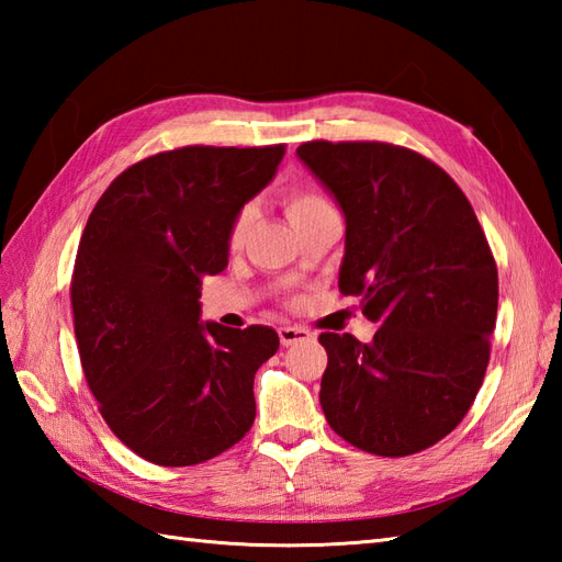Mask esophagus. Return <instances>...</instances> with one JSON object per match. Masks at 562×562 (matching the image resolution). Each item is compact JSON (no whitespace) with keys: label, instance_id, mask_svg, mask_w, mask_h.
<instances>
[{"label":"esophagus","instance_id":"34e87169","mask_svg":"<svg viewBox=\"0 0 562 562\" xmlns=\"http://www.w3.org/2000/svg\"><path fill=\"white\" fill-rule=\"evenodd\" d=\"M278 336H280L282 345H296V342L312 338V330H306L302 326H282L278 330Z\"/></svg>","mask_w":562,"mask_h":562}]
</instances>
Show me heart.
Returning a JSON list of instances; mask_svg holds the SVG:
<instances>
[{
    "instance_id": "heart-1",
    "label": "heart",
    "mask_w": 562,
    "mask_h": 562,
    "mask_svg": "<svg viewBox=\"0 0 562 562\" xmlns=\"http://www.w3.org/2000/svg\"><path fill=\"white\" fill-rule=\"evenodd\" d=\"M284 207H288V214H290L294 226L302 224L308 217H316V214H321V212L333 210L324 195L316 193V190H308V188L288 190V193H284ZM254 222H256L254 205H244L236 212V217L232 220V226H229V236H226V241H229L232 248H238L246 241V236L250 232V226H254Z\"/></svg>"
}]
</instances>
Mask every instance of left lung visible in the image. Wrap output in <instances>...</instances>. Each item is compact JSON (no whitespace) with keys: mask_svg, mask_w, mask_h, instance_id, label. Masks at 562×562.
Returning a JSON list of instances; mask_svg holds the SVG:
<instances>
[{"mask_svg":"<svg viewBox=\"0 0 562 562\" xmlns=\"http://www.w3.org/2000/svg\"><path fill=\"white\" fill-rule=\"evenodd\" d=\"M296 157L345 214L338 288L379 326L321 333V408L352 447L408 457L457 427L479 393L497 268L471 202L437 164L384 142H306Z\"/></svg>","mask_w":562,"mask_h":562,"instance_id":"1","label":"left lung"}]
</instances>
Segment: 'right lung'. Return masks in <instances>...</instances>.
<instances>
[{"label": "right lung", "mask_w": 562, "mask_h": 562, "mask_svg": "<svg viewBox=\"0 0 562 562\" xmlns=\"http://www.w3.org/2000/svg\"><path fill=\"white\" fill-rule=\"evenodd\" d=\"M282 157L284 145L154 154L91 212L71 274L79 357L103 420L142 459L202 463L256 420L254 376L280 338L200 321V278L226 268L232 220Z\"/></svg>", "instance_id": "obj_1"}]
</instances>
